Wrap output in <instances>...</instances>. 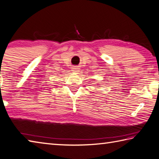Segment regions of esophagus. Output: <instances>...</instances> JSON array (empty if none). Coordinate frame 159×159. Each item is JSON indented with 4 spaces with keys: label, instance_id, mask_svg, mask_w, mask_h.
Instances as JSON below:
<instances>
[{
    "label": "esophagus",
    "instance_id": "1",
    "mask_svg": "<svg viewBox=\"0 0 159 159\" xmlns=\"http://www.w3.org/2000/svg\"><path fill=\"white\" fill-rule=\"evenodd\" d=\"M72 71H73V73H79L80 70H79L78 68L74 67V68H72Z\"/></svg>",
    "mask_w": 159,
    "mask_h": 159
}]
</instances>
